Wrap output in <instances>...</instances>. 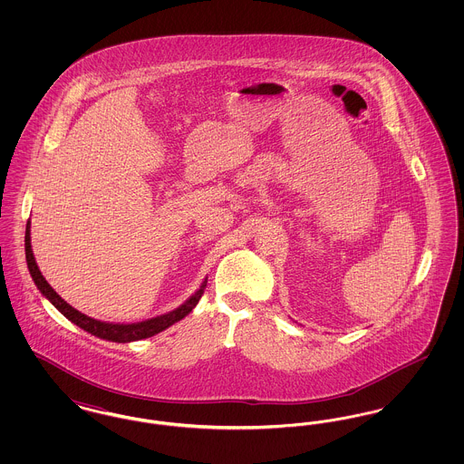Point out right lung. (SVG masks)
<instances>
[{"label":"right lung","mask_w":464,"mask_h":464,"mask_svg":"<svg viewBox=\"0 0 464 464\" xmlns=\"http://www.w3.org/2000/svg\"><path fill=\"white\" fill-rule=\"evenodd\" d=\"M25 261L29 273L36 284L38 290L44 294V297L59 309L67 320H71L74 325H78L80 329L89 332L95 337L112 341V343H132V341H140L146 337H153L156 334H160L165 329H169L170 325H174L179 320H182L186 314H189L193 308L198 304L203 290L207 287V280H203V284L199 285L198 290L179 308L174 311H169L165 314H160L155 318H148L144 322H137V324H110V322H101L95 318H90L87 314H83L82 311L72 308L71 304H67L66 301L50 287V284L46 282L40 271V267L36 265L33 248H31V221H27L25 226Z\"/></svg>","instance_id":"1"}]
</instances>
